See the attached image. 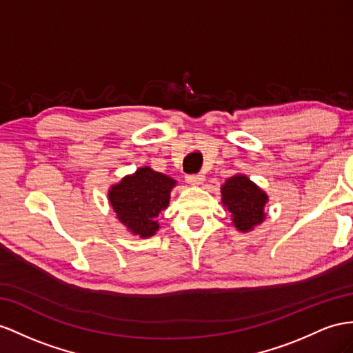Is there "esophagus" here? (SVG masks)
Instances as JSON below:
<instances>
[{"mask_svg":"<svg viewBox=\"0 0 353 353\" xmlns=\"http://www.w3.org/2000/svg\"><path fill=\"white\" fill-rule=\"evenodd\" d=\"M204 180H205V177L203 174H191L186 177V182L191 186H200V185H203Z\"/></svg>","mask_w":353,"mask_h":353,"instance_id":"34e87169","label":"esophagus"}]
</instances>
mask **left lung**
Instances as JSON below:
<instances>
[{
  "label": "left lung",
  "mask_w": 353,
  "mask_h": 353,
  "mask_svg": "<svg viewBox=\"0 0 353 353\" xmlns=\"http://www.w3.org/2000/svg\"><path fill=\"white\" fill-rule=\"evenodd\" d=\"M222 205L231 213L234 228L240 232L254 231L267 218L268 195L246 176L237 173L221 186Z\"/></svg>",
  "instance_id": "left-lung-1"
}]
</instances>
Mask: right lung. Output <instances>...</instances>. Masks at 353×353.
I'll return each mask as SVG.
<instances>
[{
	"mask_svg": "<svg viewBox=\"0 0 353 353\" xmlns=\"http://www.w3.org/2000/svg\"><path fill=\"white\" fill-rule=\"evenodd\" d=\"M176 185L173 177L144 165L112 185L107 198L116 219L126 231L140 239H149L159 230L158 216L168 207Z\"/></svg>",
	"mask_w": 353,
	"mask_h": 353,
	"instance_id": "right-lung-1",
	"label": "right lung"
}]
</instances>
